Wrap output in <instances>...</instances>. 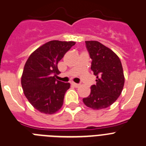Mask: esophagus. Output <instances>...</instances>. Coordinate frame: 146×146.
I'll return each mask as SVG.
<instances>
[{
	"label": "esophagus",
	"instance_id": "34e87169",
	"mask_svg": "<svg viewBox=\"0 0 146 146\" xmlns=\"http://www.w3.org/2000/svg\"><path fill=\"white\" fill-rule=\"evenodd\" d=\"M71 84L73 86L76 87V88H78V87H79V86H80V84H76V83H72Z\"/></svg>",
	"mask_w": 146,
	"mask_h": 146
}]
</instances>
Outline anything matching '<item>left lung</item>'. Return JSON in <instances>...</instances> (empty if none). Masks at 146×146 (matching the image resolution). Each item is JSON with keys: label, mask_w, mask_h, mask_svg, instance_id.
<instances>
[{"label": "left lung", "mask_w": 146, "mask_h": 146, "mask_svg": "<svg viewBox=\"0 0 146 146\" xmlns=\"http://www.w3.org/2000/svg\"><path fill=\"white\" fill-rule=\"evenodd\" d=\"M92 61L91 69L96 76V84L83 102L93 110L110 107L121 94L125 84L122 63L112 50L97 41H86Z\"/></svg>", "instance_id": "1"}]
</instances>
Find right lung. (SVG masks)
I'll return each mask as SVG.
<instances>
[{"instance_id": "1", "label": "right lung", "mask_w": 146, "mask_h": 146, "mask_svg": "<svg viewBox=\"0 0 146 146\" xmlns=\"http://www.w3.org/2000/svg\"><path fill=\"white\" fill-rule=\"evenodd\" d=\"M76 42L52 40L29 57L21 76V86L30 104L40 112L54 114L62 107L69 83L58 81V63Z\"/></svg>"}]
</instances>
